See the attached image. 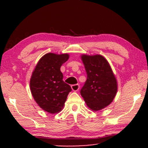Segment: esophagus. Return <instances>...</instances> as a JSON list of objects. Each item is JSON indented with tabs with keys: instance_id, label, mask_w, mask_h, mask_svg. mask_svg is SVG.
<instances>
[{
	"instance_id": "1",
	"label": "esophagus",
	"mask_w": 148,
	"mask_h": 148,
	"mask_svg": "<svg viewBox=\"0 0 148 148\" xmlns=\"http://www.w3.org/2000/svg\"><path fill=\"white\" fill-rule=\"evenodd\" d=\"M71 87H72V89L73 91H78L80 88V86L79 84H74V85H72Z\"/></svg>"
}]
</instances>
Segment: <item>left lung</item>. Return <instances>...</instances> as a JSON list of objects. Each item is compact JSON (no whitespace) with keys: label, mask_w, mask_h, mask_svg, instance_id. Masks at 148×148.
<instances>
[{"label":"left lung","mask_w":148,"mask_h":148,"mask_svg":"<svg viewBox=\"0 0 148 148\" xmlns=\"http://www.w3.org/2000/svg\"><path fill=\"white\" fill-rule=\"evenodd\" d=\"M87 80L80 93L88 106L97 111L109 105L117 92V82L107 60L100 55L81 57Z\"/></svg>","instance_id":"obj_1"}]
</instances>
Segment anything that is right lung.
<instances>
[{
    "label": "right lung",
    "mask_w": 148,
    "mask_h": 148,
    "mask_svg": "<svg viewBox=\"0 0 148 148\" xmlns=\"http://www.w3.org/2000/svg\"><path fill=\"white\" fill-rule=\"evenodd\" d=\"M69 58L68 54L49 53L41 58L30 79V90L34 99L50 113L60 111L67 99L70 86L63 81L60 67Z\"/></svg>",
    "instance_id": "right-lung-1"
}]
</instances>
